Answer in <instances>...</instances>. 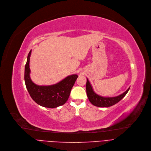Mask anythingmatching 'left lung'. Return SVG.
<instances>
[{
  "label": "left lung",
  "instance_id": "8db88e82",
  "mask_svg": "<svg viewBox=\"0 0 151 151\" xmlns=\"http://www.w3.org/2000/svg\"><path fill=\"white\" fill-rule=\"evenodd\" d=\"M130 90L128 88L122 94L115 97H103L97 95L93 91L92 86L91 85L88 78H87V83H86V90H87V95L90 103L95 106L100 107H110L116 104L122 99Z\"/></svg>",
  "mask_w": 151,
  "mask_h": 151
}]
</instances>
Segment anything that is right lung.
<instances>
[{
    "instance_id": "1",
    "label": "right lung",
    "mask_w": 151,
    "mask_h": 151,
    "mask_svg": "<svg viewBox=\"0 0 151 151\" xmlns=\"http://www.w3.org/2000/svg\"><path fill=\"white\" fill-rule=\"evenodd\" d=\"M31 53V50L28 54L24 69L26 87L31 97L39 105L48 108H55L63 105L68 101L78 76H69L60 82L52 85L40 86L35 84L30 78Z\"/></svg>"
}]
</instances>
